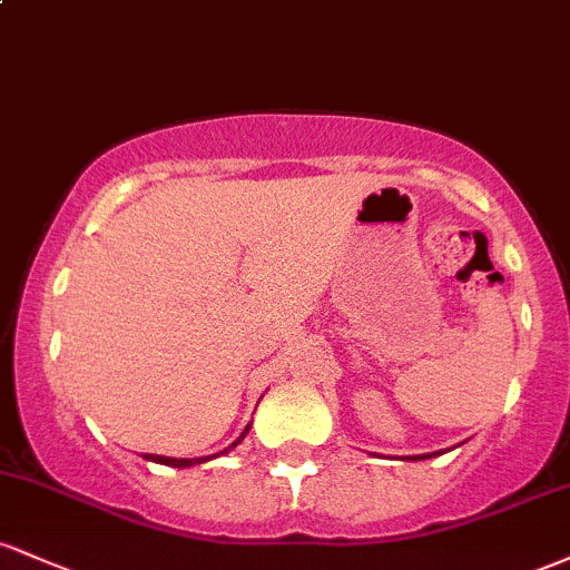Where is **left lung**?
<instances>
[{
  "mask_svg": "<svg viewBox=\"0 0 570 570\" xmlns=\"http://www.w3.org/2000/svg\"><path fill=\"white\" fill-rule=\"evenodd\" d=\"M431 455H440V453H429V455H417V458H431Z\"/></svg>",
  "mask_w": 570,
  "mask_h": 570,
  "instance_id": "left-lung-1",
  "label": "left lung"
}]
</instances>
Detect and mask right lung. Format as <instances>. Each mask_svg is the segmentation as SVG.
Wrapping results in <instances>:
<instances>
[{"label":"right lung","mask_w":570,"mask_h":570,"mask_svg":"<svg viewBox=\"0 0 570 570\" xmlns=\"http://www.w3.org/2000/svg\"><path fill=\"white\" fill-rule=\"evenodd\" d=\"M248 429H252V423H248V426L240 431V436L238 440H235L230 448H225L222 450V453H227V450H233L235 444H238L240 440H244V436L248 434ZM147 458V461H155V463H163V466H176V469H187V466H195V463H203V461H208V458H168V455H144Z\"/></svg>","instance_id":"1"}]
</instances>
